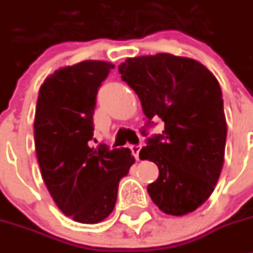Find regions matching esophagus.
<instances>
[{"label":"esophagus","instance_id":"34e87169","mask_svg":"<svg viewBox=\"0 0 253 253\" xmlns=\"http://www.w3.org/2000/svg\"><path fill=\"white\" fill-rule=\"evenodd\" d=\"M141 148H142L141 144H137V146H131V147H130L133 156H134L137 160H139V151H141Z\"/></svg>","mask_w":253,"mask_h":253}]
</instances>
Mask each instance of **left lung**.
Returning a JSON list of instances; mask_svg holds the SVG:
<instances>
[{
  "instance_id": "obj_1",
  "label": "left lung",
  "mask_w": 253,
  "mask_h": 253,
  "mask_svg": "<svg viewBox=\"0 0 253 253\" xmlns=\"http://www.w3.org/2000/svg\"><path fill=\"white\" fill-rule=\"evenodd\" d=\"M119 73L139 97L146 126L153 118L165 123L163 134L148 138L139 152L159 168V178L147 187L153 204L172 216L197 210L224 164L226 120L219 82L201 62L170 53L126 59Z\"/></svg>"
}]
</instances>
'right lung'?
Returning <instances> with one entry per match:
<instances>
[{
  "label": "right lung",
  "instance_id": "right-lung-1",
  "mask_svg": "<svg viewBox=\"0 0 253 253\" xmlns=\"http://www.w3.org/2000/svg\"><path fill=\"white\" fill-rule=\"evenodd\" d=\"M115 66L82 61L56 70L41 85L34 143L42 178L60 210L83 224L112 212L119 182L134 164L129 148L90 147L101 83Z\"/></svg>",
  "mask_w": 253,
  "mask_h": 253
}]
</instances>
